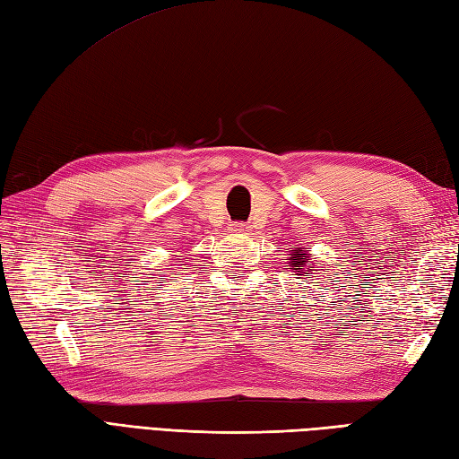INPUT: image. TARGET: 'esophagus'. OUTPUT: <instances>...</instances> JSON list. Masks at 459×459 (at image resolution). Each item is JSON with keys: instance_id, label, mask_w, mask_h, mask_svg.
Masks as SVG:
<instances>
[{"instance_id": "34e87169", "label": "esophagus", "mask_w": 459, "mask_h": 459, "mask_svg": "<svg viewBox=\"0 0 459 459\" xmlns=\"http://www.w3.org/2000/svg\"><path fill=\"white\" fill-rule=\"evenodd\" d=\"M232 230H237V232H247L248 230V227L244 225L242 221H238V222H232V227H230Z\"/></svg>"}]
</instances>
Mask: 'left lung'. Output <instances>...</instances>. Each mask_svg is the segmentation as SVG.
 <instances>
[{
  "label": "left lung",
  "instance_id": "left-lung-1",
  "mask_svg": "<svg viewBox=\"0 0 459 459\" xmlns=\"http://www.w3.org/2000/svg\"><path fill=\"white\" fill-rule=\"evenodd\" d=\"M290 258H291V270H299L301 272L299 275L305 273V265H307V268H311V262H308V260H311V255H307L301 248L297 252L291 250Z\"/></svg>",
  "mask_w": 459,
  "mask_h": 459
}]
</instances>
